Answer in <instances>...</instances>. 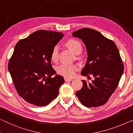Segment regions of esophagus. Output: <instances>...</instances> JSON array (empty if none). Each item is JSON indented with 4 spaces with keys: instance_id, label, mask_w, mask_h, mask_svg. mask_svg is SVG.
Instances as JSON below:
<instances>
[{
    "instance_id": "1",
    "label": "esophagus",
    "mask_w": 133,
    "mask_h": 133,
    "mask_svg": "<svg viewBox=\"0 0 133 133\" xmlns=\"http://www.w3.org/2000/svg\"><path fill=\"white\" fill-rule=\"evenodd\" d=\"M64 80H65V82H70V81L71 80V78L64 77Z\"/></svg>"
}]
</instances>
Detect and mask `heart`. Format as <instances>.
<instances>
[{
	"mask_svg": "<svg viewBox=\"0 0 133 133\" xmlns=\"http://www.w3.org/2000/svg\"><path fill=\"white\" fill-rule=\"evenodd\" d=\"M64 45L70 50L75 55H78L82 51V45L78 40L70 39L67 40L65 42ZM58 57V49L55 47L51 51L50 55L51 61L53 63H56ZM78 67L76 64H60L56 67V71L59 75L66 78H70L74 77Z\"/></svg>",
	"mask_w": 133,
	"mask_h": 133,
	"instance_id": "b5f03b06",
	"label": "heart"
}]
</instances>
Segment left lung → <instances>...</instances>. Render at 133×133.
I'll list each match as a JSON object with an SVG mask.
<instances>
[{"label": "left lung", "instance_id": "left-lung-1", "mask_svg": "<svg viewBox=\"0 0 133 133\" xmlns=\"http://www.w3.org/2000/svg\"><path fill=\"white\" fill-rule=\"evenodd\" d=\"M73 36L78 37L85 45L88 58L82 75L93 76L89 83L82 80L83 87L76 96L83 105L96 107L104 105L118 86L124 66L116 44L94 29H80Z\"/></svg>", "mask_w": 133, "mask_h": 133}]
</instances>
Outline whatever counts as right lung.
Returning <instances> with one entry per match:
<instances>
[{
    "label": "right lung",
    "instance_id": "obj_1",
    "mask_svg": "<svg viewBox=\"0 0 133 133\" xmlns=\"http://www.w3.org/2000/svg\"><path fill=\"white\" fill-rule=\"evenodd\" d=\"M62 33L40 30L21 39L15 47L8 70L19 95L36 106H46L57 97L64 78L51 64V51Z\"/></svg>",
    "mask_w": 133,
    "mask_h": 133
}]
</instances>
